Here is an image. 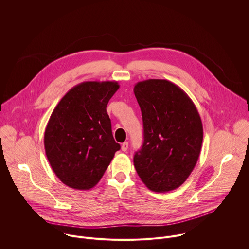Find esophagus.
I'll return each mask as SVG.
<instances>
[{
  "label": "esophagus",
  "instance_id": "1",
  "mask_svg": "<svg viewBox=\"0 0 249 249\" xmlns=\"http://www.w3.org/2000/svg\"><path fill=\"white\" fill-rule=\"evenodd\" d=\"M128 147H129L128 142H125V143H123L122 146H121V150H122L123 152H126V151L128 150Z\"/></svg>",
  "mask_w": 249,
  "mask_h": 249
}]
</instances>
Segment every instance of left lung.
<instances>
[{
  "label": "left lung",
  "mask_w": 249,
  "mask_h": 249,
  "mask_svg": "<svg viewBox=\"0 0 249 249\" xmlns=\"http://www.w3.org/2000/svg\"><path fill=\"white\" fill-rule=\"evenodd\" d=\"M134 93L144 125V142L134 156L140 178L155 192L178 188L194 169L203 126L191 98L167 80L139 82Z\"/></svg>",
  "instance_id": "left-lung-1"
}]
</instances>
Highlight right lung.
Returning a JSON list of instances; mask_svg holds the SVG:
<instances>
[{"mask_svg":"<svg viewBox=\"0 0 249 249\" xmlns=\"http://www.w3.org/2000/svg\"><path fill=\"white\" fill-rule=\"evenodd\" d=\"M117 82H84L59 101L47 123L44 147L48 161L67 186L88 190L101 179L120 150L106 113Z\"/></svg>","mask_w":249,"mask_h":249,"instance_id":"right-lung-1","label":"right lung"}]
</instances>
